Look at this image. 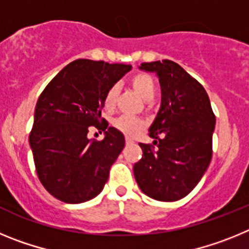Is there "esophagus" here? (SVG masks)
I'll return each mask as SVG.
<instances>
[{
	"instance_id": "obj_1",
	"label": "esophagus",
	"mask_w": 249,
	"mask_h": 249,
	"mask_svg": "<svg viewBox=\"0 0 249 249\" xmlns=\"http://www.w3.org/2000/svg\"><path fill=\"white\" fill-rule=\"evenodd\" d=\"M126 143H127V144H131V143H133V140H132L131 137H126Z\"/></svg>"
}]
</instances>
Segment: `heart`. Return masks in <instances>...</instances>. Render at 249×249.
I'll return each mask as SVG.
<instances>
[{"label": "heart", "mask_w": 249, "mask_h": 249, "mask_svg": "<svg viewBox=\"0 0 249 249\" xmlns=\"http://www.w3.org/2000/svg\"><path fill=\"white\" fill-rule=\"evenodd\" d=\"M131 85L132 87L138 92V93L144 98V100H151L155 96L156 91V85L155 81L149 74L147 73H136L135 76H132L131 78ZM118 96V86L113 85L111 86L105 94L103 98V105L107 109H112L116 105ZM113 126L122 132L123 135L126 136H133L138 135L142 129L146 127V122L143 120H141L138 117H133V116H127L123 114L116 118L113 122Z\"/></svg>", "instance_id": "1"}]
</instances>
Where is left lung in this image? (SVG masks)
<instances>
[{
  "instance_id": "obj_1",
  "label": "left lung",
  "mask_w": 249,
  "mask_h": 249,
  "mask_svg": "<svg viewBox=\"0 0 249 249\" xmlns=\"http://www.w3.org/2000/svg\"><path fill=\"white\" fill-rule=\"evenodd\" d=\"M140 68L156 72L162 101L149 127L157 148L140 143L143 155L133 173L148 197L178 201L198 184L210 166L215 116L203 86L178 63L163 59L144 62Z\"/></svg>"
}]
</instances>
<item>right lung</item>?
Segmentation results:
<instances>
[{"mask_svg":"<svg viewBox=\"0 0 249 249\" xmlns=\"http://www.w3.org/2000/svg\"><path fill=\"white\" fill-rule=\"evenodd\" d=\"M131 68L76 59L39 96L30 146L39 181L59 201L82 203L103 190L111 166L124 147V136L101 117L103 98ZM91 125L105 131L102 141L87 137Z\"/></svg>","mask_w":249,"mask_h":249,"instance_id":"right-lung-1","label":"right lung"}]
</instances>
